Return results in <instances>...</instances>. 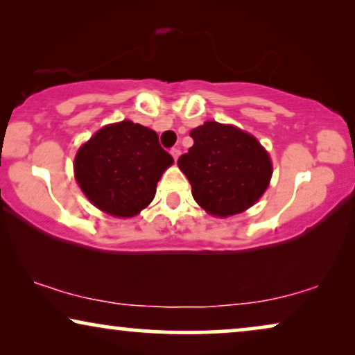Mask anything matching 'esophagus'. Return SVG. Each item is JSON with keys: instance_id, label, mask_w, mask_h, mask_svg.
Instances as JSON below:
<instances>
[{"instance_id": "esophagus-1", "label": "esophagus", "mask_w": 355, "mask_h": 355, "mask_svg": "<svg viewBox=\"0 0 355 355\" xmlns=\"http://www.w3.org/2000/svg\"><path fill=\"white\" fill-rule=\"evenodd\" d=\"M171 155H173V158H174V162H178V158H179V155H181V150L179 148H171Z\"/></svg>"}]
</instances>
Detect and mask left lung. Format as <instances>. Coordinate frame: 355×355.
<instances>
[{
  "label": "left lung",
  "instance_id": "8db88e82",
  "mask_svg": "<svg viewBox=\"0 0 355 355\" xmlns=\"http://www.w3.org/2000/svg\"><path fill=\"white\" fill-rule=\"evenodd\" d=\"M193 145L178 159L192 196L213 216H232L250 208L268 187L273 166L254 135L230 124L207 121L191 130Z\"/></svg>",
  "mask_w": 355,
  "mask_h": 355
}]
</instances>
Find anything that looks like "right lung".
Instances as JSON below:
<instances>
[{
    "instance_id": "add662e5",
    "label": "right lung",
    "mask_w": 355,
    "mask_h": 355,
    "mask_svg": "<svg viewBox=\"0 0 355 355\" xmlns=\"http://www.w3.org/2000/svg\"><path fill=\"white\" fill-rule=\"evenodd\" d=\"M173 162L155 130L121 121L101 128L82 145L74 159V176L96 208L130 218L150 205L159 178Z\"/></svg>"
}]
</instances>
